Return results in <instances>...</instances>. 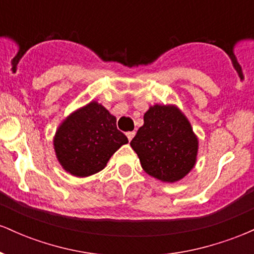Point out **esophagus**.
Instances as JSON below:
<instances>
[{
	"mask_svg": "<svg viewBox=\"0 0 254 254\" xmlns=\"http://www.w3.org/2000/svg\"><path fill=\"white\" fill-rule=\"evenodd\" d=\"M127 139L131 141V139L133 138V136H135V132H133V131H130V132H127Z\"/></svg>",
	"mask_w": 254,
	"mask_h": 254,
	"instance_id": "esophagus-1",
	"label": "esophagus"
}]
</instances>
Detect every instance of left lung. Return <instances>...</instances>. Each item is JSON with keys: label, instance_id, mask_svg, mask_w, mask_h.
<instances>
[{"label": "left lung", "instance_id": "8db88e82", "mask_svg": "<svg viewBox=\"0 0 254 254\" xmlns=\"http://www.w3.org/2000/svg\"><path fill=\"white\" fill-rule=\"evenodd\" d=\"M130 144L143 170L162 182L182 179L196 162V136L188 119L173 106L150 107Z\"/></svg>", "mask_w": 254, "mask_h": 254}]
</instances>
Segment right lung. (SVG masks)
Listing matches in <instances>:
<instances>
[{"mask_svg": "<svg viewBox=\"0 0 254 254\" xmlns=\"http://www.w3.org/2000/svg\"><path fill=\"white\" fill-rule=\"evenodd\" d=\"M127 137L117 129L116 118L105 107L90 103L76 111L58 129L55 150L65 171L88 177L101 171Z\"/></svg>", "mask_w": 254, "mask_h": 254, "instance_id": "1", "label": "right lung"}]
</instances>
